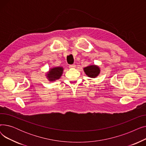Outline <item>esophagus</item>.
I'll use <instances>...</instances> for the list:
<instances>
[{
	"label": "esophagus",
	"mask_w": 146,
	"mask_h": 146,
	"mask_svg": "<svg viewBox=\"0 0 146 146\" xmlns=\"http://www.w3.org/2000/svg\"><path fill=\"white\" fill-rule=\"evenodd\" d=\"M76 67V64H72V65H70L69 66V68H75Z\"/></svg>",
	"instance_id": "esophagus-1"
}]
</instances>
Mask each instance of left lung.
<instances>
[{
	"label": "left lung",
	"instance_id": "1",
	"mask_svg": "<svg viewBox=\"0 0 146 146\" xmlns=\"http://www.w3.org/2000/svg\"><path fill=\"white\" fill-rule=\"evenodd\" d=\"M84 72L90 78H96L101 73V69L98 65L90 64L83 68Z\"/></svg>",
	"mask_w": 146,
	"mask_h": 146
}]
</instances>
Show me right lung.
<instances>
[{"mask_svg":"<svg viewBox=\"0 0 146 146\" xmlns=\"http://www.w3.org/2000/svg\"><path fill=\"white\" fill-rule=\"evenodd\" d=\"M64 68L61 66L53 67L49 69V70L45 73L46 78L48 81L52 82L59 79L63 73Z\"/></svg>","mask_w":146,"mask_h":146,"instance_id":"right-lung-1","label":"right lung"}]
</instances>
